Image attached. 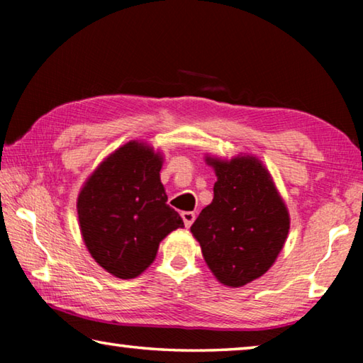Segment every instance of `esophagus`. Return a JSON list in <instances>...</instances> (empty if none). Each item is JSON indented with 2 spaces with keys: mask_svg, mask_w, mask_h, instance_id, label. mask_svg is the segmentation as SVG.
Returning a JSON list of instances; mask_svg holds the SVG:
<instances>
[{
  "mask_svg": "<svg viewBox=\"0 0 363 363\" xmlns=\"http://www.w3.org/2000/svg\"><path fill=\"white\" fill-rule=\"evenodd\" d=\"M181 216H182V220H184V225H186V227H190V225L194 224L195 213H192V211H184V213H181Z\"/></svg>",
  "mask_w": 363,
  "mask_h": 363,
  "instance_id": "esophagus-1",
  "label": "esophagus"
}]
</instances>
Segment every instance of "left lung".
<instances>
[{"mask_svg":"<svg viewBox=\"0 0 363 363\" xmlns=\"http://www.w3.org/2000/svg\"><path fill=\"white\" fill-rule=\"evenodd\" d=\"M214 199L190 227L220 284L247 285L266 274L284 248L290 218L267 169L253 157L208 158Z\"/></svg>","mask_w":363,"mask_h":363,"instance_id":"obj_1","label":"left lung"}]
</instances>
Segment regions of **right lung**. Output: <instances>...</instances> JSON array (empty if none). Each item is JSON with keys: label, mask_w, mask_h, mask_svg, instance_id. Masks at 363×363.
<instances>
[{"label": "right lung", "mask_w": 363, "mask_h": 363, "mask_svg": "<svg viewBox=\"0 0 363 363\" xmlns=\"http://www.w3.org/2000/svg\"><path fill=\"white\" fill-rule=\"evenodd\" d=\"M162 157L128 143L104 160L78 196V219L91 256L118 279L150 266L160 242L184 223L160 182Z\"/></svg>", "instance_id": "1"}]
</instances>
